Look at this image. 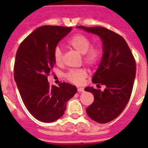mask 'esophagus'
I'll list each match as a JSON object with an SVG mask.
<instances>
[{"label":"esophagus","instance_id":"obj_1","mask_svg":"<svg viewBox=\"0 0 148 148\" xmlns=\"http://www.w3.org/2000/svg\"><path fill=\"white\" fill-rule=\"evenodd\" d=\"M77 91H78V92H80V93L84 92V88H77Z\"/></svg>","mask_w":148,"mask_h":148}]
</instances>
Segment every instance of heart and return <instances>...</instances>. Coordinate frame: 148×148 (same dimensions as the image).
<instances>
[{
	"label": "heart",
	"mask_w": 148,
	"mask_h": 148,
	"mask_svg": "<svg viewBox=\"0 0 148 148\" xmlns=\"http://www.w3.org/2000/svg\"><path fill=\"white\" fill-rule=\"evenodd\" d=\"M68 45L81 54H83L84 62L93 65L98 62L101 58V51L96 47H90L91 41L87 36L77 34L68 40ZM53 59L57 64H60L63 60L62 51L57 47L53 51ZM67 78L73 83L80 84L87 77V72L84 69L71 70L66 75Z\"/></svg>",
	"instance_id": "1"
}]
</instances>
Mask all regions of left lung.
<instances>
[{
    "instance_id": "8db88e82",
    "label": "left lung",
    "mask_w": 148,
    "mask_h": 148,
    "mask_svg": "<svg viewBox=\"0 0 148 148\" xmlns=\"http://www.w3.org/2000/svg\"><path fill=\"white\" fill-rule=\"evenodd\" d=\"M101 38L103 55L92 82L105 86L102 91L93 87L84 90L92 93L95 101L86 111L95 121L104 124L114 120L124 110L131 97L136 75V64L131 49L124 38L102 27L77 26Z\"/></svg>"
}]
</instances>
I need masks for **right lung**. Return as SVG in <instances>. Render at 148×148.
Masks as SVG:
<instances>
[{"instance_id":"right-lung-1","label":"right lung","mask_w":148,"mask_h":148,"mask_svg":"<svg viewBox=\"0 0 148 148\" xmlns=\"http://www.w3.org/2000/svg\"><path fill=\"white\" fill-rule=\"evenodd\" d=\"M72 27L42 26L20 45L14 63V80L20 95L31 115L40 121L51 123L64 114L67 102L77 88L69 83L51 86L47 75L56 64L53 51Z\"/></svg>"}]
</instances>
